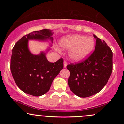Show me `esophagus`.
I'll return each instance as SVG.
<instances>
[{"label": "esophagus", "mask_w": 124, "mask_h": 124, "mask_svg": "<svg viewBox=\"0 0 124 124\" xmlns=\"http://www.w3.org/2000/svg\"><path fill=\"white\" fill-rule=\"evenodd\" d=\"M67 62H66L65 61H64V67L66 68V67H67Z\"/></svg>", "instance_id": "34e87169"}]
</instances>
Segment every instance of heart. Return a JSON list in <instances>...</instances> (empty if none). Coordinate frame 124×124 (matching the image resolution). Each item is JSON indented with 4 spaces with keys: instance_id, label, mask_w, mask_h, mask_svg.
I'll return each instance as SVG.
<instances>
[{
    "instance_id": "obj_1",
    "label": "heart",
    "mask_w": 124,
    "mask_h": 124,
    "mask_svg": "<svg viewBox=\"0 0 124 124\" xmlns=\"http://www.w3.org/2000/svg\"><path fill=\"white\" fill-rule=\"evenodd\" d=\"M59 44L62 49H70L68 52L69 59L73 62H78L85 58L93 50L94 40L91 37L73 34L62 38Z\"/></svg>"
}]
</instances>
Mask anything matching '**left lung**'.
Instances as JSON below:
<instances>
[{"label":"left lung","mask_w":124,"mask_h":124,"mask_svg":"<svg viewBox=\"0 0 124 124\" xmlns=\"http://www.w3.org/2000/svg\"><path fill=\"white\" fill-rule=\"evenodd\" d=\"M94 52L84 62L67 66L70 72L68 84L76 95L86 98L99 93L107 83L112 72L113 54L104 40L95 35Z\"/></svg>","instance_id":"left-lung-1"}]
</instances>
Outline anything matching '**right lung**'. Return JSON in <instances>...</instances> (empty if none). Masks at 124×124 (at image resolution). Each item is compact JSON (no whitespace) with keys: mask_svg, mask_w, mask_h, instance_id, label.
Here are the masks:
<instances>
[{"mask_svg":"<svg viewBox=\"0 0 124 124\" xmlns=\"http://www.w3.org/2000/svg\"><path fill=\"white\" fill-rule=\"evenodd\" d=\"M54 33L50 29L35 31L22 37L13 47L11 60V70L17 85L23 92L35 96L48 91L55 78L63 69V59L54 63L47 60L46 52L34 55L28 47L29 40L53 42Z\"/></svg>","mask_w":124,"mask_h":124,"instance_id":"right-lung-1","label":"right lung"}]
</instances>
